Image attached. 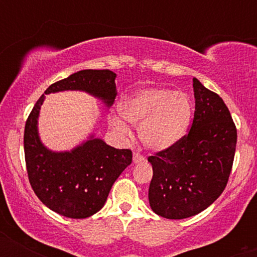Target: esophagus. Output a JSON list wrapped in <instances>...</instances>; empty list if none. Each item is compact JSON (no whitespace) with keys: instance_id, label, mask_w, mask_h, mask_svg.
Returning a JSON list of instances; mask_svg holds the SVG:
<instances>
[{"instance_id":"esophagus-1","label":"esophagus","mask_w":257,"mask_h":257,"mask_svg":"<svg viewBox=\"0 0 257 257\" xmlns=\"http://www.w3.org/2000/svg\"><path fill=\"white\" fill-rule=\"evenodd\" d=\"M144 157L143 155H141L139 153H134L133 155V162L136 163V164H138V163H143L144 162Z\"/></svg>"}]
</instances>
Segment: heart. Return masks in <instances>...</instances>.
<instances>
[{"label": "heart", "mask_w": 257, "mask_h": 257, "mask_svg": "<svg viewBox=\"0 0 257 257\" xmlns=\"http://www.w3.org/2000/svg\"><path fill=\"white\" fill-rule=\"evenodd\" d=\"M120 113L138 125L139 139L153 152H165L185 138L193 118V103L181 92L163 88H148L133 93L120 105ZM110 126L121 137L131 129L120 116H112Z\"/></svg>", "instance_id": "1"}]
</instances>
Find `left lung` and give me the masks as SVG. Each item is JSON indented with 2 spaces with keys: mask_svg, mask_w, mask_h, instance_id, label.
<instances>
[{
  "mask_svg": "<svg viewBox=\"0 0 257 257\" xmlns=\"http://www.w3.org/2000/svg\"><path fill=\"white\" fill-rule=\"evenodd\" d=\"M195 112L190 132L174 148L148 158L153 167L149 204L165 219H186L224 191L236 149V126L224 100L193 79Z\"/></svg>",
  "mask_w": 257,
  "mask_h": 257,
  "instance_id": "left-lung-1",
  "label": "left lung"
}]
</instances>
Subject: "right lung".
I'll return each instance as SVG.
<instances>
[{
    "label": "right lung",
    "mask_w": 257,
    "mask_h": 257,
    "mask_svg": "<svg viewBox=\"0 0 257 257\" xmlns=\"http://www.w3.org/2000/svg\"><path fill=\"white\" fill-rule=\"evenodd\" d=\"M115 77L109 69H84L49 85L45 94L80 90L109 108L116 97ZM45 94L37 100L25 126L28 179L38 199L52 211L71 219H85L104 206L114 181L131 165L132 152L115 149L94 134L71 150L48 149L38 133Z\"/></svg>",
    "instance_id": "right-lung-1"
}]
</instances>
